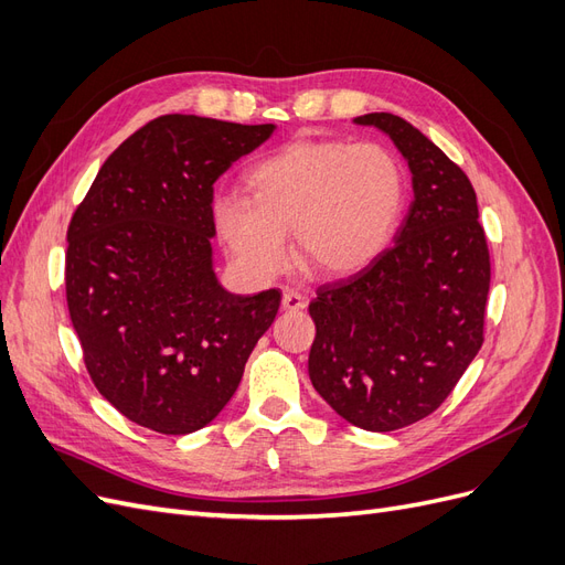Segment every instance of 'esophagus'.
<instances>
[{"label":"esophagus","mask_w":565,"mask_h":565,"mask_svg":"<svg viewBox=\"0 0 565 565\" xmlns=\"http://www.w3.org/2000/svg\"><path fill=\"white\" fill-rule=\"evenodd\" d=\"M282 309L285 311H301V309H306V297L295 292V289H285V292H282Z\"/></svg>","instance_id":"1"}]
</instances>
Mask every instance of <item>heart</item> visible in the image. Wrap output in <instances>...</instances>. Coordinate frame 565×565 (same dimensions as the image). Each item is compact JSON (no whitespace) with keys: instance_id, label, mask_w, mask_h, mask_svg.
<instances>
[{"instance_id":"obj_1","label":"heart","mask_w":565,"mask_h":565,"mask_svg":"<svg viewBox=\"0 0 565 565\" xmlns=\"http://www.w3.org/2000/svg\"><path fill=\"white\" fill-rule=\"evenodd\" d=\"M247 198H221V237L252 276L268 278L297 259L324 278L370 266L391 243L405 207V169L382 143L297 139L249 167Z\"/></svg>"}]
</instances>
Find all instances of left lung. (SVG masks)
<instances>
[{
	"mask_svg": "<svg viewBox=\"0 0 565 565\" xmlns=\"http://www.w3.org/2000/svg\"><path fill=\"white\" fill-rule=\"evenodd\" d=\"M413 172L415 200L393 245L318 287L309 313L313 388L365 431H396L450 396L483 344L490 254L467 174L403 117L370 113Z\"/></svg>",
	"mask_w": 565,
	"mask_h": 565,
	"instance_id": "left-lung-1",
	"label": "left lung"
}]
</instances>
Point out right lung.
Returning a JSON list of instances; mask_svg holds the SVG:
<instances>
[{"label":"right lung","instance_id":"obj_1","mask_svg":"<svg viewBox=\"0 0 565 565\" xmlns=\"http://www.w3.org/2000/svg\"><path fill=\"white\" fill-rule=\"evenodd\" d=\"M276 125L162 115L98 169L67 226L65 297L84 365L127 419L167 436L207 426L280 309L212 268L214 181Z\"/></svg>","mask_w":565,"mask_h":565}]
</instances>
